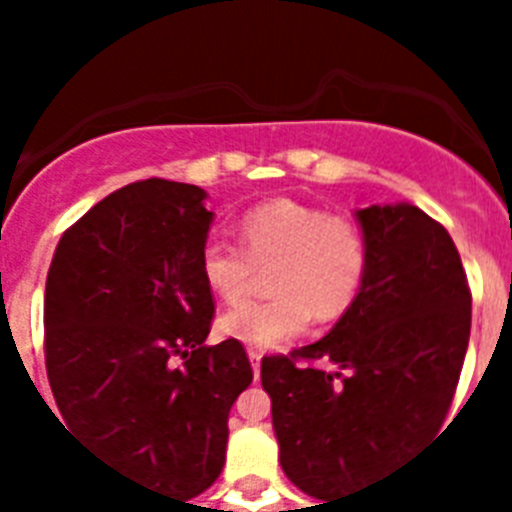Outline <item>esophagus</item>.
<instances>
[{"label": "esophagus", "mask_w": 512, "mask_h": 512, "mask_svg": "<svg viewBox=\"0 0 512 512\" xmlns=\"http://www.w3.org/2000/svg\"><path fill=\"white\" fill-rule=\"evenodd\" d=\"M248 359H251V366H253V377L259 379V374H261V351H256V348H248Z\"/></svg>", "instance_id": "34e87169"}]
</instances>
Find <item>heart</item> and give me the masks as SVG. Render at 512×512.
<instances>
[{
    "instance_id": "heart-1",
    "label": "heart",
    "mask_w": 512,
    "mask_h": 512,
    "mask_svg": "<svg viewBox=\"0 0 512 512\" xmlns=\"http://www.w3.org/2000/svg\"><path fill=\"white\" fill-rule=\"evenodd\" d=\"M243 247L210 238L200 253L207 287L223 300L248 289L256 266H271L269 300H243L220 315L225 338L256 348H279L305 333L312 312L320 320L341 318L354 305L369 269V246L354 220L323 207L274 200L253 207L238 225Z\"/></svg>"
}]
</instances>
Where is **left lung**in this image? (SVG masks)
<instances>
[{"mask_svg": "<svg viewBox=\"0 0 512 512\" xmlns=\"http://www.w3.org/2000/svg\"><path fill=\"white\" fill-rule=\"evenodd\" d=\"M356 220L369 269L354 305L320 341L261 361L284 474L318 500L361 490L441 431L472 328L467 274L441 223L410 202Z\"/></svg>", "mask_w": 512, "mask_h": 512, "instance_id": "8db88e82", "label": "left lung"}]
</instances>
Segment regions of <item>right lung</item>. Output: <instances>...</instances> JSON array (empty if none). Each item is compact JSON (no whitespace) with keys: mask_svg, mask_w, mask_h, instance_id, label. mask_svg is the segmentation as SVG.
I'll return each mask as SVG.
<instances>
[{"mask_svg":"<svg viewBox=\"0 0 512 512\" xmlns=\"http://www.w3.org/2000/svg\"><path fill=\"white\" fill-rule=\"evenodd\" d=\"M207 192L146 179L71 225L45 282V366L63 420L140 485L189 500L220 477L243 346H205Z\"/></svg>","mask_w":512,"mask_h":512,"instance_id":"add662e5","label":"right lung"}]
</instances>
